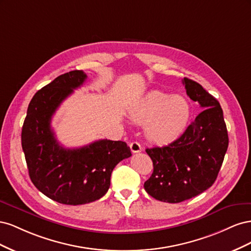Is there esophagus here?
Returning <instances> with one entry per match:
<instances>
[{"label": "esophagus", "instance_id": "obj_1", "mask_svg": "<svg viewBox=\"0 0 251 251\" xmlns=\"http://www.w3.org/2000/svg\"><path fill=\"white\" fill-rule=\"evenodd\" d=\"M130 148H131V151H132V153H140L141 151V146L140 144L138 143V142H136V141H134V142H132L131 144H130Z\"/></svg>", "mask_w": 251, "mask_h": 251}]
</instances>
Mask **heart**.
Instances as JSON below:
<instances>
[{"label": "heart", "mask_w": 251, "mask_h": 251, "mask_svg": "<svg viewBox=\"0 0 251 251\" xmlns=\"http://www.w3.org/2000/svg\"><path fill=\"white\" fill-rule=\"evenodd\" d=\"M189 104L184 97L151 91L131 110V118L146 125L144 135L155 144H166L184 131L189 118Z\"/></svg>", "instance_id": "heart-1"}]
</instances>
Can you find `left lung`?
Wrapping results in <instances>:
<instances>
[{
  "label": "left lung",
  "mask_w": 251,
  "mask_h": 251,
  "mask_svg": "<svg viewBox=\"0 0 251 251\" xmlns=\"http://www.w3.org/2000/svg\"><path fill=\"white\" fill-rule=\"evenodd\" d=\"M186 94L202 112L179 138L147 149L154 171L144 189L156 200L179 203L200 195L216 181L228 148L221 105L200 83L184 77Z\"/></svg>",
  "instance_id": "left-lung-1"
}]
</instances>
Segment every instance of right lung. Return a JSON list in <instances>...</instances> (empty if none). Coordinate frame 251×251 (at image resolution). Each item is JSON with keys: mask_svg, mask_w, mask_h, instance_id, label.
<instances>
[{"mask_svg": "<svg viewBox=\"0 0 251 251\" xmlns=\"http://www.w3.org/2000/svg\"><path fill=\"white\" fill-rule=\"evenodd\" d=\"M86 79L85 72L74 70L37 91L22 128V148L32 183L48 198L67 205L100 199L110 187L114 168L132 156L124 141L101 139L66 149L56 140L51 128L53 114Z\"/></svg>", "mask_w": 251, "mask_h": 251, "instance_id": "obj_1", "label": "right lung"}]
</instances>
